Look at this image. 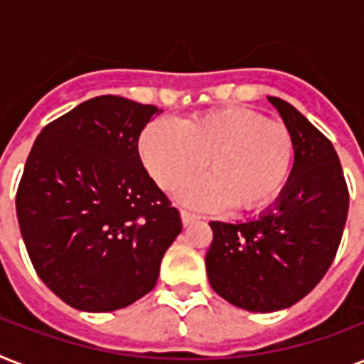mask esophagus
Listing matches in <instances>:
<instances>
[{
  "label": "esophagus",
  "mask_w": 364,
  "mask_h": 364,
  "mask_svg": "<svg viewBox=\"0 0 364 364\" xmlns=\"http://www.w3.org/2000/svg\"><path fill=\"white\" fill-rule=\"evenodd\" d=\"M198 219H200V215H196V213H191V211H185V210L181 211V221L185 227H187V225H191V223L198 221Z\"/></svg>",
  "instance_id": "34e87169"
}]
</instances>
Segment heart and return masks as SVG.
<instances>
[{
	"instance_id": "obj_1",
	"label": "heart",
	"mask_w": 364,
	"mask_h": 364,
	"mask_svg": "<svg viewBox=\"0 0 364 364\" xmlns=\"http://www.w3.org/2000/svg\"><path fill=\"white\" fill-rule=\"evenodd\" d=\"M139 154L160 187L177 188L194 177L208 159L210 177L183 191L198 208L255 210L268 204L287 181L294 162V139L287 126L266 121L257 111L223 107L194 115L181 126L156 119L139 137Z\"/></svg>"
}]
</instances>
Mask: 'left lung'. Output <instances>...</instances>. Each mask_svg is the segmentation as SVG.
Here are the masks:
<instances>
[{"label": "left lung", "mask_w": 364, "mask_h": 364, "mask_svg": "<svg viewBox=\"0 0 364 364\" xmlns=\"http://www.w3.org/2000/svg\"><path fill=\"white\" fill-rule=\"evenodd\" d=\"M276 105L294 139V166L282 196L251 221H211L210 285L247 311L283 310L327 274L344 232L350 191L333 143L296 107Z\"/></svg>", "instance_id": "obj_1"}]
</instances>
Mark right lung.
<instances>
[{
    "label": "right lung",
    "mask_w": 364,
    "mask_h": 364,
    "mask_svg": "<svg viewBox=\"0 0 364 364\" xmlns=\"http://www.w3.org/2000/svg\"><path fill=\"white\" fill-rule=\"evenodd\" d=\"M159 113L96 96L48 122L26 160L16 215L37 276L71 308L121 310L156 285L181 215L143 168L137 139Z\"/></svg>",
    "instance_id": "1"
}]
</instances>
